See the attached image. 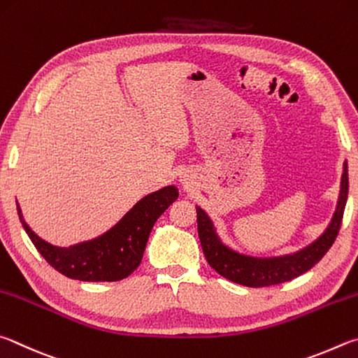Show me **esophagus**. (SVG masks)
I'll return each instance as SVG.
<instances>
[{
	"label": "esophagus",
	"mask_w": 358,
	"mask_h": 358,
	"mask_svg": "<svg viewBox=\"0 0 358 358\" xmlns=\"http://www.w3.org/2000/svg\"><path fill=\"white\" fill-rule=\"evenodd\" d=\"M184 184H185V179H184Z\"/></svg>",
	"instance_id": "34e87169"
}]
</instances>
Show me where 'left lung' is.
I'll list each match as a JSON object with an SVG mask.
<instances>
[{
	"label": "left lung",
	"instance_id": "1",
	"mask_svg": "<svg viewBox=\"0 0 358 358\" xmlns=\"http://www.w3.org/2000/svg\"><path fill=\"white\" fill-rule=\"evenodd\" d=\"M348 192V162H344L336 209L327 228L306 247L297 250V252L278 256H255L237 252L223 242L208 212L196 206L198 236L206 259L222 277L248 287L272 286L297 278L299 275L308 272L313 266L317 264L322 256L329 252L331 243L335 242L341 227L344 208H346Z\"/></svg>",
	"mask_w": 358,
	"mask_h": 358
}]
</instances>
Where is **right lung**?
<instances>
[{"instance_id": "add662e5", "label": "right lung", "mask_w": 358, "mask_h": 358, "mask_svg": "<svg viewBox=\"0 0 358 358\" xmlns=\"http://www.w3.org/2000/svg\"><path fill=\"white\" fill-rule=\"evenodd\" d=\"M178 196L176 185L149 193L103 234L69 247L53 245L37 236L24 222L18 203L17 212L37 252L59 273L80 281H119L141 264L154 223Z\"/></svg>"}]
</instances>
